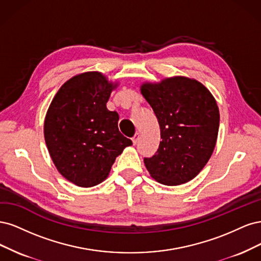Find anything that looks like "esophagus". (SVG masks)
Listing matches in <instances>:
<instances>
[{"label":"esophagus","instance_id":"obj_1","mask_svg":"<svg viewBox=\"0 0 261 261\" xmlns=\"http://www.w3.org/2000/svg\"><path fill=\"white\" fill-rule=\"evenodd\" d=\"M139 140H140V134L139 133H136V136H134L133 138H132V143L134 145L137 144V143L139 142Z\"/></svg>","mask_w":261,"mask_h":261}]
</instances>
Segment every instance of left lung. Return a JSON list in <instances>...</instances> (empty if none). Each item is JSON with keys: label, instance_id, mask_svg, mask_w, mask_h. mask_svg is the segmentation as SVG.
I'll list each match as a JSON object with an SVG mask.
<instances>
[{"label": "left lung", "instance_id": "8db88e82", "mask_svg": "<svg viewBox=\"0 0 261 261\" xmlns=\"http://www.w3.org/2000/svg\"><path fill=\"white\" fill-rule=\"evenodd\" d=\"M140 90L157 117L162 138L156 154L144 158L147 171L164 186L193 180L216 146L220 114L214 95L184 75L144 82Z\"/></svg>", "mask_w": 261, "mask_h": 261}]
</instances>
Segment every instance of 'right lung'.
<instances>
[{
    "instance_id": "1",
    "label": "right lung",
    "mask_w": 261,
    "mask_h": 261,
    "mask_svg": "<svg viewBox=\"0 0 261 261\" xmlns=\"http://www.w3.org/2000/svg\"><path fill=\"white\" fill-rule=\"evenodd\" d=\"M119 86L99 71L73 75L57 91L44 119L52 161L66 180L80 188L102 183L131 140L118 130L119 116L106 103Z\"/></svg>"
}]
</instances>
